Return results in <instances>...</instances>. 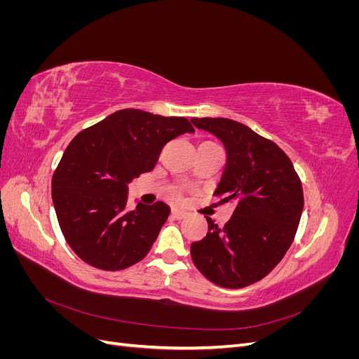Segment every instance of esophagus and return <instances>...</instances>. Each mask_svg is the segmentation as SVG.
<instances>
[{
    "mask_svg": "<svg viewBox=\"0 0 359 359\" xmlns=\"http://www.w3.org/2000/svg\"><path fill=\"white\" fill-rule=\"evenodd\" d=\"M170 214H172V217L173 219H184V217L187 215V212L184 211V210H180V208H177V206H173V208L170 210Z\"/></svg>",
    "mask_w": 359,
    "mask_h": 359,
    "instance_id": "34e87169",
    "label": "esophagus"
}]
</instances>
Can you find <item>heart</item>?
Instances as JSON below:
<instances>
[{
    "label": "heart",
    "instance_id": "1",
    "mask_svg": "<svg viewBox=\"0 0 359 359\" xmlns=\"http://www.w3.org/2000/svg\"><path fill=\"white\" fill-rule=\"evenodd\" d=\"M203 144H211V142H203Z\"/></svg>",
    "mask_w": 359,
    "mask_h": 359
}]
</instances>
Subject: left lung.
I'll use <instances>...</instances> for the list:
<instances>
[{
    "mask_svg": "<svg viewBox=\"0 0 359 359\" xmlns=\"http://www.w3.org/2000/svg\"><path fill=\"white\" fill-rule=\"evenodd\" d=\"M226 149V166L214 194L236 201L224 226L210 217L208 233L191 243L193 264L212 283L244 287L276 268L295 238L304 208L298 173L273 140L229 118H191Z\"/></svg>",
    "mask_w": 359,
    "mask_h": 359,
    "instance_id": "8db88e82",
    "label": "left lung"
}]
</instances>
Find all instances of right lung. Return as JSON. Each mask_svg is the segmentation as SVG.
Returning <instances> with one entry per match:
<instances>
[{"label": "right lung", "mask_w": 359, "mask_h": 359, "mask_svg": "<svg viewBox=\"0 0 359 359\" xmlns=\"http://www.w3.org/2000/svg\"><path fill=\"white\" fill-rule=\"evenodd\" d=\"M189 119L123 109L73 137L52 177L61 232L83 262L119 271L142 260L170 208L165 202L127 210L128 184L153 170L169 140L193 133Z\"/></svg>", "instance_id": "right-lung-1"}]
</instances>
